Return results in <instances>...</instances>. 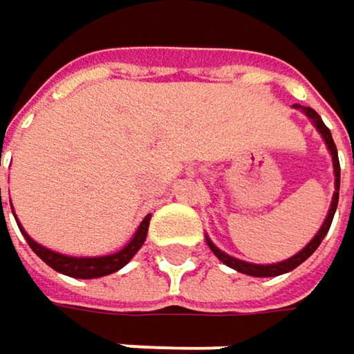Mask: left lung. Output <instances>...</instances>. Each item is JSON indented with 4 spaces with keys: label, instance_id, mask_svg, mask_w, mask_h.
<instances>
[{
    "label": "left lung",
    "instance_id": "left-lung-1",
    "mask_svg": "<svg viewBox=\"0 0 354 354\" xmlns=\"http://www.w3.org/2000/svg\"><path fill=\"white\" fill-rule=\"evenodd\" d=\"M296 109H300V111L304 113L306 117L314 123V127L318 129V133L322 136V140H324V144L328 147V151H330V158H333V168H335V194H333V203H330V209H328V214H326V218H324V223H322V227L318 229V233L312 237V241L306 245L302 251H298L296 255H292L290 259H283V261H277V263H249V261H243V259H237V257H233V255H229V253H225V251H221L214 243L210 241L209 235H205L207 237V245L210 247V251L225 263V266H229V268H233V270H237V272L245 273V275H253V277H275V275H281V273H288L292 272V270H296L300 263H304L306 259L318 249V245L322 243V239L326 237V233H328V229H330V223H333V218H335V212H337V205H338V188H340V164H338V151H337V145H335V140H333V133H330V129L324 125V121L320 119V115L314 111V109H310V107H302V105H294Z\"/></svg>",
    "mask_w": 354,
    "mask_h": 354
}]
</instances>
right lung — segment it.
Masks as SVG:
<instances>
[{"mask_svg":"<svg viewBox=\"0 0 354 354\" xmlns=\"http://www.w3.org/2000/svg\"><path fill=\"white\" fill-rule=\"evenodd\" d=\"M0 205H1V188H0ZM14 210V207H12ZM149 218L151 214H147L144 221L140 223L138 231L133 233V237L129 239V243L115 251L109 255H99V257H73V255H64V253H58V251H52L48 247L36 243L26 231L24 227L17 223L21 235L26 237L28 245L32 247V251L46 263L52 270H56L58 273H64V275H71V277H77V279H93V277H103V275H109V273L119 272L121 268H125L131 257L142 249L145 237H147V227H149ZM17 221V218H16Z\"/></svg>","mask_w":354,"mask_h":354,"instance_id":"1","label":"right lung"}]
</instances>
